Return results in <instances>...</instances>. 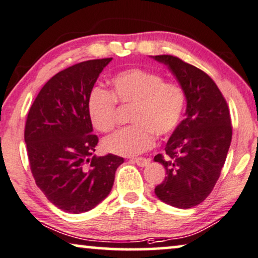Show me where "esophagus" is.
<instances>
[{
    "label": "esophagus",
    "instance_id": "obj_1",
    "mask_svg": "<svg viewBox=\"0 0 258 258\" xmlns=\"http://www.w3.org/2000/svg\"><path fill=\"white\" fill-rule=\"evenodd\" d=\"M134 163H137L139 167H146L149 164V160L145 159V157H137V159L132 160Z\"/></svg>",
    "mask_w": 258,
    "mask_h": 258
}]
</instances>
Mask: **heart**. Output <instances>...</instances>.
Returning <instances> with one entry per match:
<instances>
[{"instance_id":"heart-1","label":"heart","mask_w":258,"mask_h":258,"mask_svg":"<svg viewBox=\"0 0 258 258\" xmlns=\"http://www.w3.org/2000/svg\"><path fill=\"white\" fill-rule=\"evenodd\" d=\"M110 92L94 87L87 99L91 124L99 132H110L116 126V103L132 106V125L106 137L107 152L134 156L152 147L154 134L162 138L177 128L185 109L186 95L182 87L164 82L162 75L141 68L119 72L110 80Z\"/></svg>"}]
</instances>
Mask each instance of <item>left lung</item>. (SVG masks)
I'll list each match as a JSON object with an SVG mask.
<instances>
[{
  "label": "left lung",
  "mask_w": 258,
  "mask_h": 258,
  "mask_svg": "<svg viewBox=\"0 0 258 258\" xmlns=\"http://www.w3.org/2000/svg\"><path fill=\"white\" fill-rule=\"evenodd\" d=\"M168 66L186 95L185 118L155 162L166 177L155 187L160 201L190 209L209 197L220 176L232 141L228 105L214 81L201 69L174 55L153 56Z\"/></svg>",
  "instance_id": "left-lung-1"
}]
</instances>
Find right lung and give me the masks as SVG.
I'll return each mask as SVG.
<instances>
[{
	"label": "right lung",
	"instance_id": "obj_1",
	"mask_svg": "<svg viewBox=\"0 0 258 258\" xmlns=\"http://www.w3.org/2000/svg\"><path fill=\"white\" fill-rule=\"evenodd\" d=\"M112 57L88 60L49 79L26 118L24 140L38 187L53 205L68 213L88 212L109 196L120 156L92 157L98 137L92 133L87 99Z\"/></svg>",
	"mask_w": 258,
	"mask_h": 258
}]
</instances>
